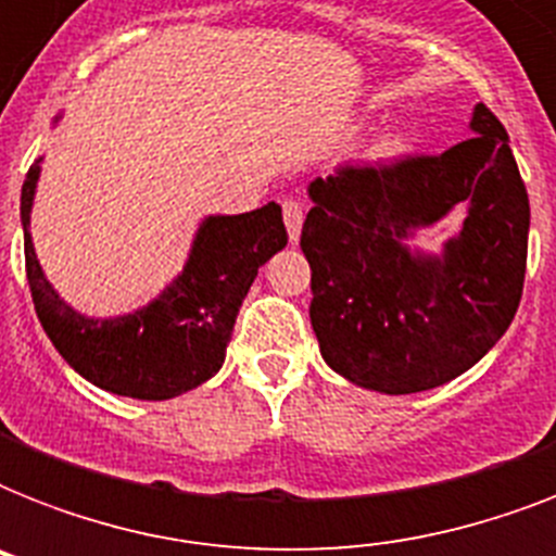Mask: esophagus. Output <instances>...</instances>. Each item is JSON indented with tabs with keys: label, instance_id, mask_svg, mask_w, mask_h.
<instances>
[{
	"label": "esophagus",
	"instance_id": "obj_1",
	"mask_svg": "<svg viewBox=\"0 0 556 556\" xmlns=\"http://www.w3.org/2000/svg\"><path fill=\"white\" fill-rule=\"evenodd\" d=\"M282 218H286L288 239H291V244H296L300 242V230H303V218H305L303 204L294 199L282 201Z\"/></svg>",
	"mask_w": 556,
	"mask_h": 556
}]
</instances>
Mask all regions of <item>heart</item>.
<instances>
[{
    "label": "heart",
    "instance_id": "1",
    "mask_svg": "<svg viewBox=\"0 0 556 556\" xmlns=\"http://www.w3.org/2000/svg\"><path fill=\"white\" fill-rule=\"evenodd\" d=\"M404 150H406V138L401 132L380 135L378 141H375V147H371V152H375L378 159H395V155H401Z\"/></svg>",
    "mask_w": 556,
    "mask_h": 556
}]
</instances>
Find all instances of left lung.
<instances>
[{"label":"left lung","mask_w":556,"mask_h":556,"mask_svg":"<svg viewBox=\"0 0 556 556\" xmlns=\"http://www.w3.org/2000/svg\"><path fill=\"white\" fill-rule=\"evenodd\" d=\"M467 126L473 135L441 155L343 167L308 185V314L323 361L355 387H441L479 364L517 314L528 192L491 109L476 103ZM456 203L466 222L441 252L408 244Z\"/></svg>","instance_id":"left-lung-1"}]
</instances>
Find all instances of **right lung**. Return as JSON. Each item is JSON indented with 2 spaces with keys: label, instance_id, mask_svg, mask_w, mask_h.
I'll list each match as a JSON object with an SVG mask.
<instances>
[{
  "label": "right lung",
  "instance_id": "1",
  "mask_svg": "<svg viewBox=\"0 0 556 556\" xmlns=\"http://www.w3.org/2000/svg\"><path fill=\"white\" fill-rule=\"evenodd\" d=\"M39 164L42 159L30 164L22 185L25 274L39 323L65 364L94 387L138 401H167L213 378L225 364L236 314L256 270L288 244L279 204L204 216L185 268L155 300L117 317H89L56 294L34 251L30 210Z\"/></svg>",
  "mask_w": 556,
  "mask_h": 556
}]
</instances>
